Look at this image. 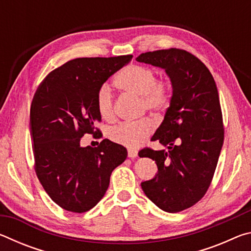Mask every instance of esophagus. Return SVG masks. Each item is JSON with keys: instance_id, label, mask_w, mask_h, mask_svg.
Returning <instances> with one entry per match:
<instances>
[{"instance_id": "1", "label": "esophagus", "mask_w": 251, "mask_h": 251, "mask_svg": "<svg viewBox=\"0 0 251 251\" xmlns=\"http://www.w3.org/2000/svg\"><path fill=\"white\" fill-rule=\"evenodd\" d=\"M137 155H138V151H135V150H131V148H129L128 150V157L129 158H136V157H137Z\"/></svg>"}]
</instances>
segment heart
Here are the masks:
<instances>
[{"instance_id": "obj_1", "label": "heart", "mask_w": 251, "mask_h": 251, "mask_svg": "<svg viewBox=\"0 0 251 251\" xmlns=\"http://www.w3.org/2000/svg\"><path fill=\"white\" fill-rule=\"evenodd\" d=\"M115 83L120 90L141 96L143 108L160 112L171 103V86L166 79L157 78L156 72L148 66L128 65L117 74ZM95 104L103 120L110 122L115 117L114 96L108 85H100L96 92ZM155 129L151 118L135 122H123L108 131L114 143L128 148L141 146Z\"/></svg>"}]
</instances>
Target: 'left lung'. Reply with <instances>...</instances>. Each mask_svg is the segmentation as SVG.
I'll return each mask as SVG.
<instances>
[{"label":"left lung","mask_w":251,"mask_h":251,"mask_svg":"<svg viewBox=\"0 0 251 251\" xmlns=\"http://www.w3.org/2000/svg\"><path fill=\"white\" fill-rule=\"evenodd\" d=\"M136 61L164 69L173 86L171 105L151 137L168 151H139L158 167L142 188L160 209L181 211L205 196L217 166L225 134L217 86L206 65L185 50L146 52Z\"/></svg>","instance_id":"left-lung-1"}]
</instances>
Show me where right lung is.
Here are the masks:
<instances>
[{"mask_svg":"<svg viewBox=\"0 0 251 251\" xmlns=\"http://www.w3.org/2000/svg\"><path fill=\"white\" fill-rule=\"evenodd\" d=\"M133 55L72 59L46 76L29 110L34 168L50 199L63 209L85 212L106 193L110 174L126 159L127 151L108 139L82 147L85 134L97 135L101 121L96 92Z\"/></svg>","mask_w":251,"mask_h":251,"instance_id":"obj_1","label":"right lung"}]
</instances>
